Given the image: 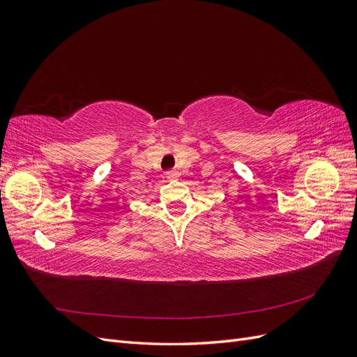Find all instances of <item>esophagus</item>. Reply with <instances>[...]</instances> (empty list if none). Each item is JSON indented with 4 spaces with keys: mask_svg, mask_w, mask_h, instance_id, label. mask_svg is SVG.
Here are the masks:
<instances>
[{
    "mask_svg": "<svg viewBox=\"0 0 357 357\" xmlns=\"http://www.w3.org/2000/svg\"><path fill=\"white\" fill-rule=\"evenodd\" d=\"M165 176H167L168 180H176L178 177V172L177 171H168Z\"/></svg>",
    "mask_w": 357,
    "mask_h": 357,
    "instance_id": "obj_1",
    "label": "esophagus"
}]
</instances>
